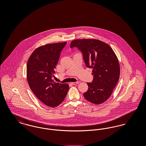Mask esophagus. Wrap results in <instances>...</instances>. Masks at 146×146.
I'll return each instance as SVG.
<instances>
[{
    "label": "esophagus",
    "instance_id": "34e87169",
    "mask_svg": "<svg viewBox=\"0 0 146 146\" xmlns=\"http://www.w3.org/2000/svg\"><path fill=\"white\" fill-rule=\"evenodd\" d=\"M79 83H80V82H72V84L73 85H76V84H79Z\"/></svg>",
    "mask_w": 146,
    "mask_h": 146
}]
</instances>
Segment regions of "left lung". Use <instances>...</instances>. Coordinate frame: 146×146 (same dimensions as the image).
<instances>
[{
  "instance_id": "8db88e82",
  "label": "left lung",
  "mask_w": 146,
  "mask_h": 146,
  "mask_svg": "<svg viewBox=\"0 0 146 146\" xmlns=\"http://www.w3.org/2000/svg\"><path fill=\"white\" fill-rule=\"evenodd\" d=\"M74 47L82 52L86 66L92 68L93 80L87 83L89 88L84 96L94 104L104 103L111 96L119 79L120 66L117 56L110 46L97 39L74 40L70 48Z\"/></svg>"
}]
</instances>
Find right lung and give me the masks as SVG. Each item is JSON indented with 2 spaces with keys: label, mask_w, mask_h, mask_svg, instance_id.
I'll return each instance as SVG.
<instances>
[{
  "label": "right lung",
  "mask_w": 146,
  "mask_h": 146,
  "mask_svg": "<svg viewBox=\"0 0 146 146\" xmlns=\"http://www.w3.org/2000/svg\"><path fill=\"white\" fill-rule=\"evenodd\" d=\"M66 42L48 44L36 48L27 64V79L29 88L44 104L56 107L61 104L69 90L67 84L52 80L54 69Z\"/></svg>",
  "instance_id": "1"
}]
</instances>
